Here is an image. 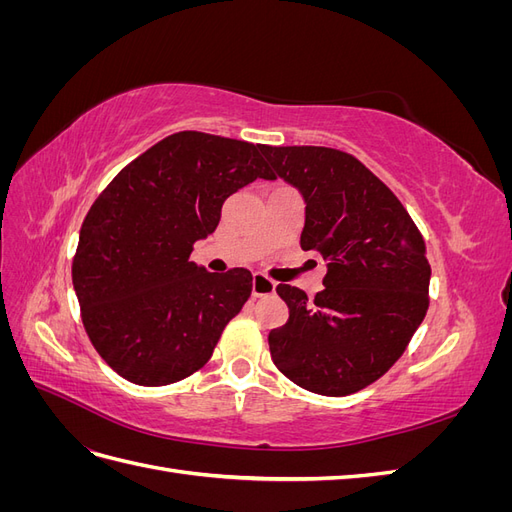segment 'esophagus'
<instances>
[{
  "label": "esophagus",
  "mask_w": 512,
  "mask_h": 512,
  "mask_svg": "<svg viewBox=\"0 0 512 512\" xmlns=\"http://www.w3.org/2000/svg\"><path fill=\"white\" fill-rule=\"evenodd\" d=\"M275 282L273 280H269L267 275H262V273H254V280H252V294L256 299H260V297H269V294H273L275 292Z\"/></svg>",
  "instance_id": "34e87169"
}]
</instances>
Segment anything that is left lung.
I'll use <instances>...</instances> for the list:
<instances>
[{"instance_id":"8db88e82","label":"left lung","mask_w":512,"mask_h":512,"mask_svg":"<svg viewBox=\"0 0 512 512\" xmlns=\"http://www.w3.org/2000/svg\"><path fill=\"white\" fill-rule=\"evenodd\" d=\"M275 175L305 200L301 247L327 262L314 299L275 290L288 322L269 333L275 367L301 389L344 397L404 354L429 307L425 241L397 196L350 153L262 145Z\"/></svg>"}]
</instances>
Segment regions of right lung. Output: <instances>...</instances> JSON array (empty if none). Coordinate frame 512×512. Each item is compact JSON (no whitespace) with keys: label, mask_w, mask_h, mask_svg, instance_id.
Instances as JSON below:
<instances>
[{"label":"right lung","mask_w":512,"mask_h":512,"mask_svg":"<svg viewBox=\"0 0 512 512\" xmlns=\"http://www.w3.org/2000/svg\"><path fill=\"white\" fill-rule=\"evenodd\" d=\"M262 145L177 132L106 185L81 226L72 284L91 344L121 378L164 386L192 376L252 294V273H209L192 247L224 200L275 179Z\"/></svg>","instance_id":"1"}]
</instances>
